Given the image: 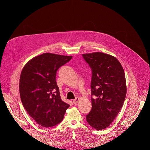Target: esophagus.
<instances>
[{
	"instance_id": "esophagus-1",
	"label": "esophagus",
	"mask_w": 150,
	"mask_h": 150,
	"mask_svg": "<svg viewBox=\"0 0 150 150\" xmlns=\"http://www.w3.org/2000/svg\"><path fill=\"white\" fill-rule=\"evenodd\" d=\"M79 101H80V98H76L74 100H73V103L74 104H76V103H77Z\"/></svg>"
}]
</instances>
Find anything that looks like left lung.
I'll list each match as a JSON object with an SVG mask.
<instances>
[{"mask_svg":"<svg viewBox=\"0 0 150 150\" xmlns=\"http://www.w3.org/2000/svg\"><path fill=\"white\" fill-rule=\"evenodd\" d=\"M92 71V109L86 121L97 130L108 127L123 106L127 95L124 69L114 57L100 52L83 54Z\"/></svg>","mask_w":150,"mask_h":150,"instance_id":"8db88e82","label":"left lung"}]
</instances>
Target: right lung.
Here are the masks:
<instances>
[{
	"mask_svg": "<svg viewBox=\"0 0 150 150\" xmlns=\"http://www.w3.org/2000/svg\"><path fill=\"white\" fill-rule=\"evenodd\" d=\"M71 58L72 56L44 53L29 61L22 70L19 88L22 105L42 127L49 128L60 123L70 106L61 99L56 74Z\"/></svg>",
	"mask_w": 150,
	"mask_h": 150,
	"instance_id": "add662e5",
	"label": "right lung"
}]
</instances>
